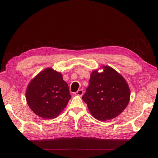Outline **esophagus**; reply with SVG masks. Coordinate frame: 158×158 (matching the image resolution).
<instances>
[{
  "mask_svg": "<svg viewBox=\"0 0 158 158\" xmlns=\"http://www.w3.org/2000/svg\"><path fill=\"white\" fill-rule=\"evenodd\" d=\"M83 93H84V91H83L82 89H81V90H79L77 92H75V96H83Z\"/></svg>",
  "mask_w": 158,
  "mask_h": 158,
  "instance_id": "1",
  "label": "esophagus"
}]
</instances>
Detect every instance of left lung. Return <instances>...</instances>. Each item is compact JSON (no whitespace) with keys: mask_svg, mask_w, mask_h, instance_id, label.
<instances>
[{"mask_svg":"<svg viewBox=\"0 0 158 158\" xmlns=\"http://www.w3.org/2000/svg\"><path fill=\"white\" fill-rule=\"evenodd\" d=\"M102 68L103 72L96 69L91 73L89 86L82 99L95 118L106 121L116 117L126 109L130 90L124 78L113 68Z\"/></svg>","mask_w":158,"mask_h":158,"instance_id":"1","label":"left lung"}]
</instances>
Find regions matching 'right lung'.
I'll return each mask as SVG.
<instances>
[{"label": "right lung", "instance_id": "add662e5", "mask_svg": "<svg viewBox=\"0 0 158 158\" xmlns=\"http://www.w3.org/2000/svg\"><path fill=\"white\" fill-rule=\"evenodd\" d=\"M29 107L40 117L55 118L71 99L68 84L62 75L52 68H46L29 83L26 90Z\"/></svg>", "mask_w": 158, "mask_h": 158}]
</instances>
